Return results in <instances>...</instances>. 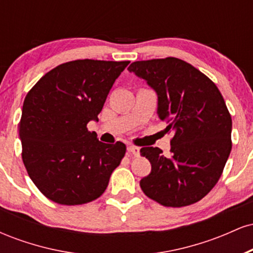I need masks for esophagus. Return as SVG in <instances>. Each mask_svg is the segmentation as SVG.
<instances>
[{"label":"esophagus","mask_w":253,"mask_h":253,"mask_svg":"<svg viewBox=\"0 0 253 253\" xmlns=\"http://www.w3.org/2000/svg\"><path fill=\"white\" fill-rule=\"evenodd\" d=\"M127 151H128L129 153H132L134 157L140 156V149H139L138 146H134V145H129V146L127 147Z\"/></svg>","instance_id":"1"}]
</instances>
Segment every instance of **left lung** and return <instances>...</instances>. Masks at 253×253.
I'll return each mask as SVG.
<instances>
[{
  "label": "left lung",
  "instance_id": "left-lung-1",
  "mask_svg": "<svg viewBox=\"0 0 253 253\" xmlns=\"http://www.w3.org/2000/svg\"><path fill=\"white\" fill-rule=\"evenodd\" d=\"M128 71L155 90L157 114L168 123L165 130L173 132L170 156L158 147L140 150L151 163L141 189L165 207L200 201L219 181L232 149V119L221 92L178 58L134 62Z\"/></svg>",
  "mask_w": 253,
  "mask_h": 253
}]
</instances>
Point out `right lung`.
Instances as JSON below:
<instances>
[{
  "label": "right lung",
  "instance_id": "right-lung-1",
  "mask_svg": "<svg viewBox=\"0 0 253 253\" xmlns=\"http://www.w3.org/2000/svg\"><path fill=\"white\" fill-rule=\"evenodd\" d=\"M129 62L74 60L52 69L26 95L19 134L22 161L37 188L59 205L100 197L126 153L86 128L98 121L109 90Z\"/></svg>",
  "mask_w": 253,
  "mask_h": 253
}]
</instances>
